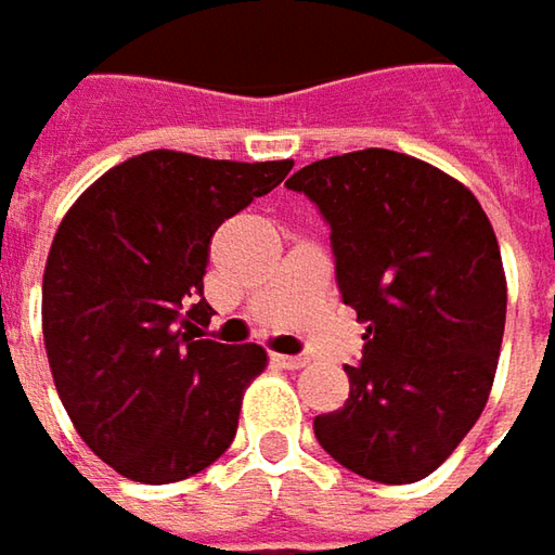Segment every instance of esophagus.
I'll return each instance as SVG.
<instances>
[{
    "mask_svg": "<svg viewBox=\"0 0 555 555\" xmlns=\"http://www.w3.org/2000/svg\"><path fill=\"white\" fill-rule=\"evenodd\" d=\"M274 361H278L281 367H287V371H299V367L309 364V354H274Z\"/></svg>",
    "mask_w": 555,
    "mask_h": 555,
    "instance_id": "obj_1",
    "label": "esophagus"
}]
</instances>
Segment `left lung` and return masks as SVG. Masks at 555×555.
Returning a JSON list of instances; mask_svg holds the SVG:
<instances>
[{
    "label": "left lung",
    "instance_id": "8db88e82",
    "mask_svg": "<svg viewBox=\"0 0 555 555\" xmlns=\"http://www.w3.org/2000/svg\"><path fill=\"white\" fill-rule=\"evenodd\" d=\"M331 224L343 302L367 324L349 398L314 416L336 463L383 485L436 473L476 426L506 321L501 246L469 188L429 163L367 147L287 182Z\"/></svg>",
    "mask_w": 555,
    "mask_h": 555
}]
</instances>
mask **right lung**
Here are the masks:
<instances>
[{
	"mask_svg": "<svg viewBox=\"0 0 555 555\" xmlns=\"http://www.w3.org/2000/svg\"><path fill=\"white\" fill-rule=\"evenodd\" d=\"M293 160L147 151L107 169L57 224L42 336L76 433L119 476L169 485L222 457L262 346L201 339L216 228L284 182Z\"/></svg>",
	"mask_w": 555,
	"mask_h": 555,
	"instance_id": "add662e5",
	"label": "right lung"
}]
</instances>
